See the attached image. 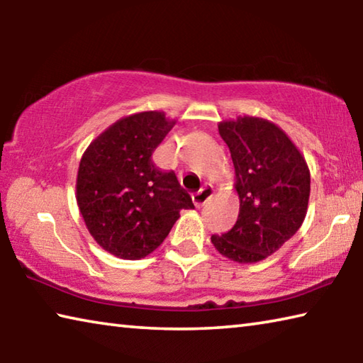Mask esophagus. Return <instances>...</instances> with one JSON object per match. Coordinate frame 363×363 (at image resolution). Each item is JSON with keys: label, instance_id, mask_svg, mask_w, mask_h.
Listing matches in <instances>:
<instances>
[{"label": "esophagus", "instance_id": "34e87169", "mask_svg": "<svg viewBox=\"0 0 363 363\" xmlns=\"http://www.w3.org/2000/svg\"><path fill=\"white\" fill-rule=\"evenodd\" d=\"M211 196H213V186H211V184H205V186L201 187L199 192H195L192 195V200H194L195 206L200 208L201 205H205L206 201L211 199Z\"/></svg>", "mask_w": 363, "mask_h": 363}]
</instances>
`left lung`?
Here are the masks:
<instances>
[{"label":"left lung","mask_w":363,"mask_h":363,"mask_svg":"<svg viewBox=\"0 0 363 363\" xmlns=\"http://www.w3.org/2000/svg\"><path fill=\"white\" fill-rule=\"evenodd\" d=\"M230 150L240 213L235 225L211 243L237 262H257L275 253L303 224L311 194L304 157L277 125L257 116L220 121Z\"/></svg>","instance_id":"obj_1"}]
</instances>
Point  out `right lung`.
I'll use <instances>...</instances> for the list:
<instances>
[{"instance_id":"1","label":"right lung","mask_w":363,"mask_h":363,"mask_svg":"<svg viewBox=\"0 0 363 363\" xmlns=\"http://www.w3.org/2000/svg\"><path fill=\"white\" fill-rule=\"evenodd\" d=\"M174 123L163 112L126 116L97 136L79 162V213L94 240L121 259L150 255L168 237L179 211L195 208L174 171H162L152 162Z\"/></svg>"}]
</instances>
